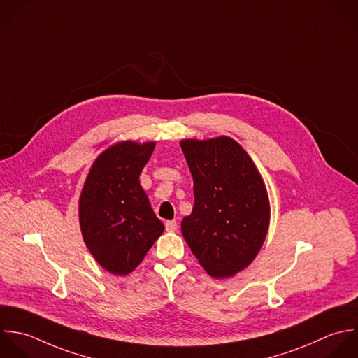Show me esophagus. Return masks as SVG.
Instances as JSON below:
<instances>
[{"mask_svg": "<svg viewBox=\"0 0 358 358\" xmlns=\"http://www.w3.org/2000/svg\"><path fill=\"white\" fill-rule=\"evenodd\" d=\"M177 229H178V226H177V222H176V220H167V222H166V230H167V231L174 233V231H177Z\"/></svg>", "mask_w": 358, "mask_h": 358, "instance_id": "34e87169", "label": "esophagus"}]
</instances>
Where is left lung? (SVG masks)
Returning a JSON list of instances; mask_svg holds the SVG:
<instances>
[{"mask_svg": "<svg viewBox=\"0 0 358 358\" xmlns=\"http://www.w3.org/2000/svg\"><path fill=\"white\" fill-rule=\"evenodd\" d=\"M194 178L195 203L181 222L199 265L216 279L244 271L261 251L271 222L264 178L245 149L230 136L182 139Z\"/></svg>", "mask_w": 358, "mask_h": 358, "instance_id": "8db88e82", "label": "left lung"}]
</instances>
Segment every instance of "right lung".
Masks as SVG:
<instances>
[{
    "label": "right lung",
    "mask_w": 358,
    "mask_h": 358,
    "mask_svg": "<svg viewBox=\"0 0 358 358\" xmlns=\"http://www.w3.org/2000/svg\"><path fill=\"white\" fill-rule=\"evenodd\" d=\"M155 142L121 141L93 162L79 196V224L96 262L115 276L131 273L162 236L139 176Z\"/></svg>",
    "instance_id": "1"
}]
</instances>
